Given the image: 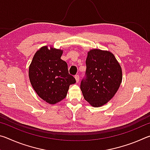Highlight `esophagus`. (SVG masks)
I'll use <instances>...</instances> for the list:
<instances>
[{"label":"esophagus","mask_w":150,"mask_h":150,"mask_svg":"<svg viewBox=\"0 0 150 150\" xmlns=\"http://www.w3.org/2000/svg\"><path fill=\"white\" fill-rule=\"evenodd\" d=\"M75 80H76V82L78 83L79 81V75H75Z\"/></svg>","instance_id":"esophagus-1"}]
</instances>
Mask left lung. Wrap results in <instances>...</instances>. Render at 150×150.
<instances>
[{"label":"left lung","instance_id":"1","mask_svg":"<svg viewBox=\"0 0 150 150\" xmlns=\"http://www.w3.org/2000/svg\"><path fill=\"white\" fill-rule=\"evenodd\" d=\"M86 77L81 81L83 97L94 107L110 101L118 90L122 80L120 65L110 51L91 50L86 59Z\"/></svg>","mask_w":150,"mask_h":150}]
</instances>
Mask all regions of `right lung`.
I'll list each match as a JSON object with an SVG mask.
<instances>
[{
    "label": "right lung",
    "mask_w": 150,
    "mask_h": 150,
    "mask_svg": "<svg viewBox=\"0 0 150 150\" xmlns=\"http://www.w3.org/2000/svg\"><path fill=\"white\" fill-rule=\"evenodd\" d=\"M62 54L63 50L45 45L35 52L29 66L28 75L33 88L50 105L64 99L69 85L76 82L69 74L67 63L61 59Z\"/></svg>",
    "instance_id": "obj_1"
}]
</instances>
